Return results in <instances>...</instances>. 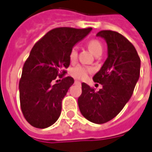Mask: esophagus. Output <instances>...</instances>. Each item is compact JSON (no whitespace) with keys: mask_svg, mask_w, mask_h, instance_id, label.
Segmentation results:
<instances>
[{"mask_svg":"<svg viewBox=\"0 0 152 152\" xmlns=\"http://www.w3.org/2000/svg\"><path fill=\"white\" fill-rule=\"evenodd\" d=\"M75 84H81V83H80L79 81H77V80H76V81H75Z\"/></svg>","mask_w":152,"mask_h":152,"instance_id":"esophagus-1","label":"esophagus"}]
</instances>
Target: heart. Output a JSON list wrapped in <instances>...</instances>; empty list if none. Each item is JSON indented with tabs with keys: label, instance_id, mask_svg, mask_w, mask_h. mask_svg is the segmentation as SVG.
<instances>
[{
	"label": "heart",
	"instance_id": "b5f03b06",
	"mask_svg": "<svg viewBox=\"0 0 152 152\" xmlns=\"http://www.w3.org/2000/svg\"><path fill=\"white\" fill-rule=\"evenodd\" d=\"M88 48L94 55L99 53H102L103 51L102 45H101L100 42H99L98 40H91L88 42ZM76 58H77V49L75 47L70 51L69 58L73 62L76 60ZM90 71H91V69H89L88 67L79 65V66H76V67L71 69L70 73L72 76L77 78V79H84L88 76V74Z\"/></svg>",
	"mask_w": 152,
	"mask_h": 152
}]
</instances>
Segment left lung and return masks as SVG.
<instances>
[{"label":"left lung","mask_w":152,"mask_h":152,"mask_svg":"<svg viewBox=\"0 0 152 152\" xmlns=\"http://www.w3.org/2000/svg\"><path fill=\"white\" fill-rule=\"evenodd\" d=\"M96 36L107 44V58L93 77L102 88L95 91L83 83L77 101L86 119L102 124L118 115L129 102L140 78V58L134 45L120 33L101 30Z\"/></svg>","instance_id":"obj_1"}]
</instances>
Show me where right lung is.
Listing matches in <instances>:
<instances>
[{"mask_svg":"<svg viewBox=\"0 0 152 152\" xmlns=\"http://www.w3.org/2000/svg\"><path fill=\"white\" fill-rule=\"evenodd\" d=\"M92 30L60 27L50 30L38 41L23 64L19 81V99L23 115L31 126L46 129L55 123L61 114L62 99L74 83L71 76L62 77L70 64L69 53L76 43Z\"/></svg>","mask_w":152,"mask_h":152,"instance_id":"right-lung-1","label":"right lung"}]
</instances>
